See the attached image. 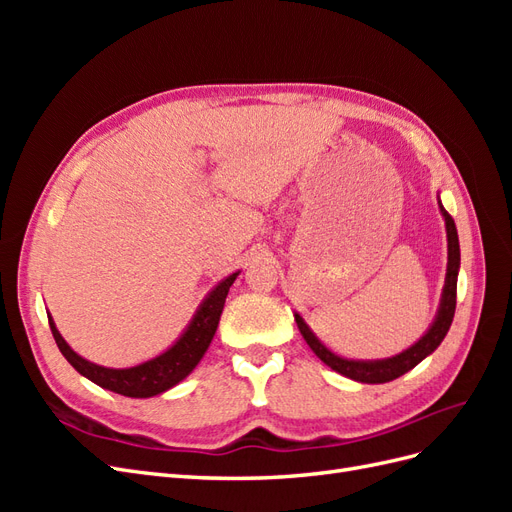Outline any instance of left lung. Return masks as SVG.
<instances>
[{
	"instance_id": "left-lung-1",
	"label": "left lung",
	"mask_w": 512,
	"mask_h": 512,
	"mask_svg": "<svg viewBox=\"0 0 512 512\" xmlns=\"http://www.w3.org/2000/svg\"><path fill=\"white\" fill-rule=\"evenodd\" d=\"M440 211L444 215L446 222V237H448V267H446V282H444V292H442V303L438 309V316L433 320L431 329L418 339V342L404 350L397 356H391V359H382V361H348L342 359V356L333 354L327 346L320 344V339L309 331L307 324L299 314H294V320H297V327L301 335L305 337L307 346L316 352L318 359L322 363H327L331 369H335L337 374H342L350 380L356 382H365V384H382V382H391L399 376H404L406 371L416 367L421 363L427 354L436 350L444 335L451 329V322L455 316V305H457V273H459V237H457V228L455 220L451 218L442 203Z\"/></svg>"
}]
</instances>
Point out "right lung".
<instances>
[{
	"instance_id": "1",
	"label": "right lung",
	"mask_w": 512,
	"mask_h": 512,
	"mask_svg": "<svg viewBox=\"0 0 512 512\" xmlns=\"http://www.w3.org/2000/svg\"><path fill=\"white\" fill-rule=\"evenodd\" d=\"M237 275L239 273H232L224 282L215 286L209 297L203 301V305L198 307L194 320L190 322L188 331L179 337V342L147 363H141L130 369H111V367L89 363L66 344V339L61 337L59 331L55 329L53 318H49L55 344L61 350V354L66 356L68 363L79 371L81 376L96 382L98 386H102V389H108L126 397L160 395L168 391L170 386L179 384L198 365V361L203 359V354L207 352L211 339L215 335V329H218V322L226 303V294L232 282L237 280Z\"/></svg>"
}]
</instances>
